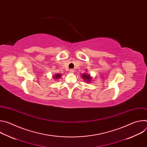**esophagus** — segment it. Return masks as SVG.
I'll return each mask as SVG.
<instances>
[{"mask_svg":"<svg viewBox=\"0 0 147 147\" xmlns=\"http://www.w3.org/2000/svg\"><path fill=\"white\" fill-rule=\"evenodd\" d=\"M70 72L71 73H73L74 72V69H70Z\"/></svg>","mask_w":147,"mask_h":147,"instance_id":"1","label":"esophagus"}]
</instances>
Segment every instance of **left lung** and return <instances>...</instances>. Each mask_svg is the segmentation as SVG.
<instances>
[{"label": "left lung", "instance_id": "obj_1", "mask_svg": "<svg viewBox=\"0 0 147 147\" xmlns=\"http://www.w3.org/2000/svg\"><path fill=\"white\" fill-rule=\"evenodd\" d=\"M81 77L82 78V79L84 80L87 83H90L91 82V80H92V77H91L90 74H88L87 73H85L82 74Z\"/></svg>", "mask_w": 147, "mask_h": 147}]
</instances>
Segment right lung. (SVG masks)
I'll list each match as a JSON object with an SVG mask.
<instances>
[{"label": "right lung", "instance_id": "obj_1", "mask_svg": "<svg viewBox=\"0 0 147 147\" xmlns=\"http://www.w3.org/2000/svg\"><path fill=\"white\" fill-rule=\"evenodd\" d=\"M61 74L60 73H59V74L57 73V74H55V75L53 76V79L58 80L60 78H61Z\"/></svg>", "mask_w": 147, "mask_h": 147}]
</instances>
